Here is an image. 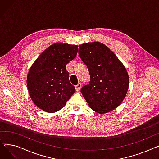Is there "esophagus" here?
<instances>
[{
	"mask_svg": "<svg viewBox=\"0 0 159 159\" xmlns=\"http://www.w3.org/2000/svg\"><path fill=\"white\" fill-rule=\"evenodd\" d=\"M81 87H82L81 83H79V84H78L77 85L75 86V89H76V91H79V90L80 89Z\"/></svg>",
	"mask_w": 159,
	"mask_h": 159,
	"instance_id": "obj_1",
	"label": "esophagus"
}]
</instances>
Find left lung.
Masks as SVG:
<instances>
[{"label":"left lung","mask_w":159,"mask_h":159,"mask_svg":"<svg viewBox=\"0 0 159 159\" xmlns=\"http://www.w3.org/2000/svg\"><path fill=\"white\" fill-rule=\"evenodd\" d=\"M79 54L90 75L89 84L80 92L88 106L104 114L113 111L124 99L129 86L126 69L106 45L93 42L79 46Z\"/></svg>","instance_id":"obj_1"}]
</instances>
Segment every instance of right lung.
I'll return each mask as SVG.
<instances>
[{
	"instance_id": "add662e5",
	"label": "right lung",
	"mask_w": 159,
	"mask_h": 159,
	"mask_svg": "<svg viewBox=\"0 0 159 159\" xmlns=\"http://www.w3.org/2000/svg\"><path fill=\"white\" fill-rule=\"evenodd\" d=\"M77 52V45L57 43L46 48L31 66L27 76L28 92L42 110L59 111L75 92L66 66Z\"/></svg>"
}]
</instances>
